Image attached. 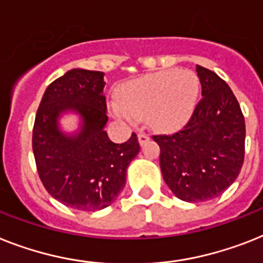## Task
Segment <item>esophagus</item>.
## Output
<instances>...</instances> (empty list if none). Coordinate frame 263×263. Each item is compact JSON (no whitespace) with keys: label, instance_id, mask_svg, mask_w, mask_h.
Returning <instances> with one entry per match:
<instances>
[{"label":"esophagus","instance_id":"obj_1","mask_svg":"<svg viewBox=\"0 0 263 263\" xmlns=\"http://www.w3.org/2000/svg\"><path fill=\"white\" fill-rule=\"evenodd\" d=\"M147 141H149V136H147L146 133H144V132H140V133H138V142H140L141 145H144Z\"/></svg>","mask_w":263,"mask_h":263}]
</instances>
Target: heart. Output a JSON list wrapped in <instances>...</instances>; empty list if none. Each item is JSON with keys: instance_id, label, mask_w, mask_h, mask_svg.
<instances>
[{"instance_id": "b5f03b06", "label": "heart", "mask_w": 263, "mask_h": 263, "mask_svg": "<svg viewBox=\"0 0 263 263\" xmlns=\"http://www.w3.org/2000/svg\"><path fill=\"white\" fill-rule=\"evenodd\" d=\"M196 94L197 83L190 72L168 69L125 84L111 110L129 122L147 116L152 126L172 129L190 117Z\"/></svg>"}]
</instances>
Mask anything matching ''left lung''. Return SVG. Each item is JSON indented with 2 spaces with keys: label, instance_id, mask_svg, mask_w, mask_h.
<instances>
[{
  "label": "left lung",
  "instance_id": "left-lung-1",
  "mask_svg": "<svg viewBox=\"0 0 263 263\" xmlns=\"http://www.w3.org/2000/svg\"><path fill=\"white\" fill-rule=\"evenodd\" d=\"M201 99L175 133L152 136L160 146L162 177L176 196L199 203L220 196L245 160L243 112L235 95L214 71L196 66Z\"/></svg>",
  "mask_w": 263,
  "mask_h": 263
}]
</instances>
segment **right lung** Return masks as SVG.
I'll return each mask as SVG.
<instances>
[{"label": "right lung", "instance_id": "add662e5", "mask_svg": "<svg viewBox=\"0 0 263 263\" xmlns=\"http://www.w3.org/2000/svg\"><path fill=\"white\" fill-rule=\"evenodd\" d=\"M103 72L69 69L45 90L32 134L39 177L48 194L67 207L98 211L116 200L126 183V169L138 155L137 134L114 144L107 122ZM75 109L84 117L77 137H66L55 122L60 112Z\"/></svg>", "mask_w": 263, "mask_h": 263}]
</instances>
